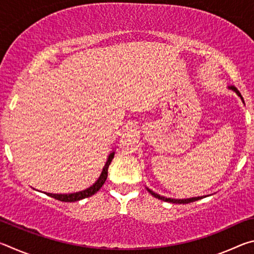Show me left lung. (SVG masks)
Wrapping results in <instances>:
<instances>
[{
    "instance_id": "8db88e82",
    "label": "left lung",
    "mask_w": 254,
    "mask_h": 254,
    "mask_svg": "<svg viewBox=\"0 0 254 254\" xmlns=\"http://www.w3.org/2000/svg\"><path fill=\"white\" fill-rule=\"evenodd\" d=\"M229 89H231V91H233L234 93H236V95H238L241 98V100H242V102L244 103L243 97H242V95H241V93L238 91V88L234 87V86H230ZM145 188H147V190L153 197H156V198L161 199L163 201H168V203H173V204H188V203H192V201H196V200H198V199H201V198H205V197H207V196H198V197H190V198H183V199L179 198V199H176V198H169V197L160 196L159 194H157V192H154L153 190H151V189H149L148 187H145Z\"/></svg>"
}]
</instances>
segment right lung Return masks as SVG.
<instances>
[{"label":"right lung","instance_id":"obj_1","mask_svg":"<svg viewBox=\"0 0 254 254\" xmlns=\"http://www.w3.org/2000/svg\"><path fill=\"white\" fill-rule=\"evenodd\" d=\"M114 150L112 152H110L109 157L106 159V162L104 167H103V170L100 175V177L94 183L91 187L84 189V190L80 191H76V192H71V194H53V192H45L46 195H48L50 197H53L55 199H58L60 201H67V203H71V201H77L80 199H84L86 197H91L92 195L95 194L98 190H100L101 187L104 185L105 180L107 178V169H109V166L111 165L112 160L114 158Z\"/></svg>","mask_w":254,"mask_h":254}]
</instances>
